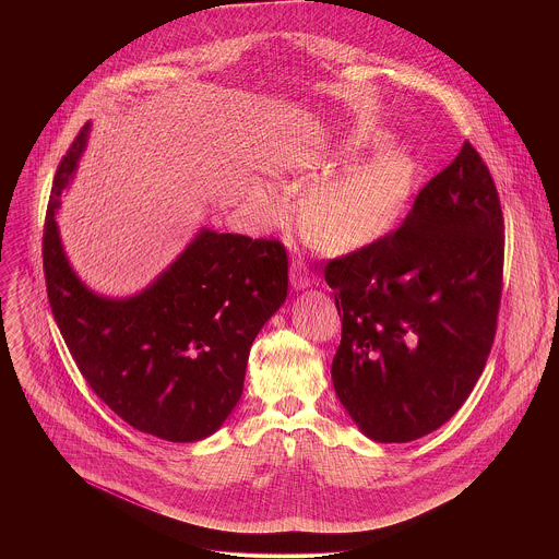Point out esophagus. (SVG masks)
<instances>
[{
	"label": "esophagus",
	"mask_w": 559,
	"mask_h": 559,
	"mask_svg": "<svg viewBox=\"0 0 559 559\" xmlns=\"http://www.w3.org/2000/svg\"><path fill=\"white\" fill-rule=\"evenodd\" d=\"M290 282L295 288H306L314 282V273L310 269V264L301 258V255H295L293 258V264H290Z\"/></svg>",
	"instance_id": "obj_1"
}]
</instances>
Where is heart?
Wrapping results in <instances>:
<instances>
[{
    "label": "heart",
    "mask_w": 559,
    "mask_h": 559,
    "mask_svg": "<svg viewBox=\"0 0 559 559\" xmlns=\"http://www.w3.org/2000/svg\"><path fill=\"white\" fill-rule=\"evenodd\" d=\"M404 195L402 165L372 160L320 189L308 202V226L320 239L340 245L368 239L394 219Z\"/></svg>",
    "instance_id": "heart-1"
}]
</instances>
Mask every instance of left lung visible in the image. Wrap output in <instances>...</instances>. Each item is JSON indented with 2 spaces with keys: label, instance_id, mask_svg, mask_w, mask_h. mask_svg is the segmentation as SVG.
Returning a JSON list of instances; mask_svg holds the SVG:
<instances>
[{
  "label": "left lung",
  "instance_id": "8db88e82",
  "mask_svg": "<svg viewBox=\"0 0 559 559\" xmlns=\"http://www.w3.org/2000/svg\"><path fill=\"white\" fill-rule=\"evenodd\" d=\"M503 247L495 180L465 142L394 230L326 260L342 319L331 379L370 439L415 441L469 399L497 331Z\"/></svg>",
  "mask_w": 559,
  "mask_h": 559
}]
</instances>
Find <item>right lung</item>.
Listing matches in <instances>:
<instances>
[{"mask_svg":"<svg viewBox=\"0 0 559 559\" xmlns=\"http://www.w3.org/2000/svg\"><path fill=\"white\" fill-rule=\"evenodd\" d=\"M85 138L87 124L58 165L45 217L53 319L81 377L118 417L165 441H200L237 406L251 342L286 301V247L202 230L142 295H92L71 271L56 224Z\"/></svg>","mask_w":559,"mask_h":559,"instance_id":"add662e5","label":"right lung"}]
</instances>
